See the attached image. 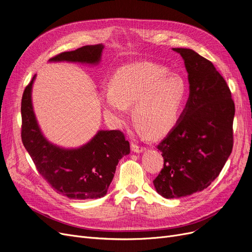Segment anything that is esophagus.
Returning a JSON list of instances; mask_svg holds the SVG:
<instances>
[{
    "label": "esophagus",
    "mask_w": 252,
    "mask_h": 252,
    "mask_svg": "<svg viewBox=\"0 0 252 252\" xmlns=\"http://www.w3.org/2000/svg\"><path fill=\"white\" fill-rule=\"evenodd\" d=\"M130 149H132V151H134L136 153H140L142 151H144V147L136 144L135 142H132V144H130Z\"/></svg>",
    "instance_id": "obj_1"
}]
</instances>
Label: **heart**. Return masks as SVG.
<instances>
[{"label": "heart", "mask_w": 252, "mask_h": 252, "mask_svg": "<svg viewBox=\"0 0 252 252\" xmlns=\"http://www.w3.org/2000/svg\"><path fill=\"white\" fill-rule=\"evenodd\" d=\"M188 95V83L165 65L136 63L117 70L109 90L100 93L105 113L118 125L126 122L127 108L142 133L150 139L166 136L176 126Z\"/></svg>", "instance_id": "heart-1"}]
</instances>
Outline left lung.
<instances>
[{"label":"left lung","mask_w":252,"mask_h":252,"mask_svg":"<svg viewBox=\"0 0 252 252\" xmlns=\"http://www.w3.org/2000/svg\"><path fill=\"white\" fill-rule=\"evenodd\" d=\"M180 53L189 73V97L177 125L158 145L163 168L153 180L166 199L207 189L221 172L234 145L235 104L213 63L189 48Z\"/></svg>","instance_id":"left-lung-1"}]
</instances>
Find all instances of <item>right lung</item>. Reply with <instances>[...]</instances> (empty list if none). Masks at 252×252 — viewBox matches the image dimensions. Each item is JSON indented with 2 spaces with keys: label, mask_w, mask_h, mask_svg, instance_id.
I'll return each instance as SVG.
<instances>
[{
  "label": "right lung",
  "mask_w": 252,
  "mask_h": 252,
  "mask_svg": "<svg viewBox=\"0 0 252 252\" xmlns=\"http://www.w3.org/2000/svg\"><path fill=\"white\" fill-rule=\"evenodd\" d=\"M104 46L86 45L62 52L50 62L99 63ZM28 84L21 99V140L41 176L52 189L74 200L102 198L110 185L119 159L129 153L123 132L99 130L85 145L64 149L43 136L32 105V86Z\"/></svg>",
  "instance_id": "1"
}]
</instances>
